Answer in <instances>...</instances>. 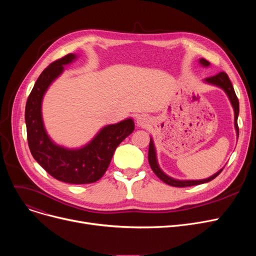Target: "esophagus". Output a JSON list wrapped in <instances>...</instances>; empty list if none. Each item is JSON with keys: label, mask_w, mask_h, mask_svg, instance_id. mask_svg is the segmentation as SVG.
Segmentation results:
<instances>
[{"label": "esophagus", "mask_w": 256, "mask_h": 256, "mask_svg": "<svg viewBox=\"0 0 256 256\" xmlns=\"http://www.w3.org/2000/svg\"><path fill=\"white\" fill-rule=\"evenodd\" d=\"M136 124H137V126H138L139 128H147V126H150V118L147 117L146 115H139V116L137 117V119H136Z\"/></svg>", "instance_id": "1"}]
</instances>
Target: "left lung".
I'll return each mask as SVG.
<instances>
[{"label": "left lung", "instance_id": "1", "mask_svg": "<svg viewBox=\"0 0 256 256\" xmlns=\"http://www.w3.org/2000/svg\"><path fill=\"white\" fill-rule=\"evenodd\" d=\"M199 63L202 65L204 67H208L210 66V62L204 60V59H199ZM204 82L208 84V85H214V86H217L219 88H221L225 93L226 96L228 98V100H230L232 108H234V128H236V136L238 137V111H240V106H238V100L236 96V92H234V86L230 82V78H228V76L225 74V72H219L218 74L216 76H210V78H206L204 80ZM148 162H150V165L152 169V171L154 172L156 176L160 180H163L165 184H169V186H180V188H182V186H196V184H206V182H208L210 180H212L214 178H217L219 174L221 173V171L223 170L220 169L218 172H216L214 174V176L208 178H204V180H176V178H173L169 176H167V174L160 169V167L158 166V158H156V146H154V140L152 138H150V148H148Z\"/></svg>", "mask_w": 256, "mask_h": 256}]
</instances>
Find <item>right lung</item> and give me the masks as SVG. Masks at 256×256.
Here are the masks:
<instances>
[{"label":"right lung","instance_id":"right-lung-1","mask_svg":"<svg viewBox=\"0 0 256 256\" xmlns=\"http://www.w3.org/2000/svg\"><path fill=\"white\" fill-rule=\"evenodd\" d=\"M76 54L52 62L42 72L26 104L24 120L29 148L48 174L67 184L98 182L110 165L117 146L135 130L132 118L100 128L87 144L78 148H67L54 142L46 130L42 118V100L48 87L64 72V65L76 61Z\"/></svg>","mask_w":256,"mask_h":256}]
</instances>
